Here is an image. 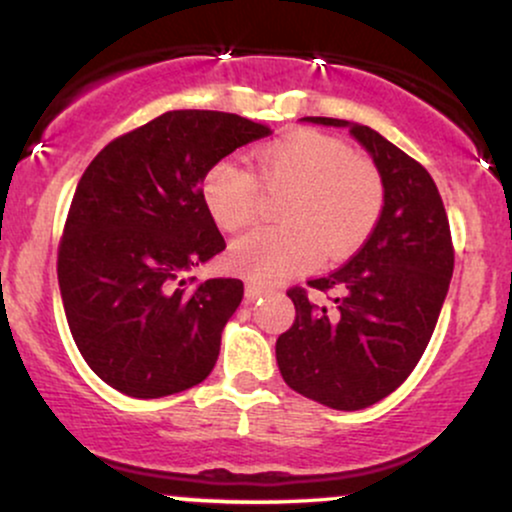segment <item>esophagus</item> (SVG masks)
I'll use <instances>...</instances> for the list:
<instances>
[{"mask_svg": "<svg viewBox=\"0 0 512 512\" xmlns=\"http://www.w3.org/2000/svg\"><path fill=\"white\" fill-rule=\"evenodd\" d=\"M267 291V286L255 284V281H248V284H245V298H248V301H257V298L264 296Z\"/></svg>", "mask_w": 512, "mask_h": 512, "instance_id": "34e87169", "label": "esophagus"}]
</instances>
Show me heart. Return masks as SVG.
<instances>
[{"mask_svg":"<svg viewBox=\"0 0 512 512\" xmlns=\"http://www.w3.org/2000/svg\"><path fill=\"white\" fill-rule=\"evenodd\" d=\"M257 178L267 190H289L281 199V226L257 228L228 252L236 272L276 281L303 272L325 257L361 248L383 211V180L373 163L354 156L339 139L298 129L255 151ZM260 185L236 161H216L202 180L209 216L223 231H238L257 219Z\"/></svg>","mask_w":512,"mask_h":512,"instance_id":"obj_1","label":"heart"}]
</instances>
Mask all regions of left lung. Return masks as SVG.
<instances>
[{
	"label": "left lung",
	"mask_w": 512,
	"mask_h": 512,
	"mask_svg": "<svg viewBox=\"0 0 512 512\" xmlns=\"http://www.w3.org/2000/svg\"><path fill=\"white\" fill-rule=\"evenodd\" d=\"M303 122L346 127L383 180V211L363 248L330 276L308 281L339 291L332 308L291 289V330L276 339L281 378L298 395L330 409L356 411L395 392L419 363L448 296L450 223L428 170L383 134L337 117Z\"/></svg>",
	"instance_id": "8db88e82"
}]
</instances>
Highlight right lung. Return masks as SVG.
Masks as SVG:
<instances>
[{
	"label": "right lung",
	"mask_w": 512,
	"mask_h": 512,
	"mask_svg": "<svg viewBox=\"0 0 512 512\" xmlns=\"http://www.w3.org/2000/svg\"><path fill=\"white\" fill-rule=\"evenodd\" d=\"M269 134L233 113L170 110L110 142L81 175L57 279L81 356L122 395H175L214 368L243 281H187L226 248L202 180L216 161Z\"/></svg>",
	"instance_id": "1"
}]
</instances>
